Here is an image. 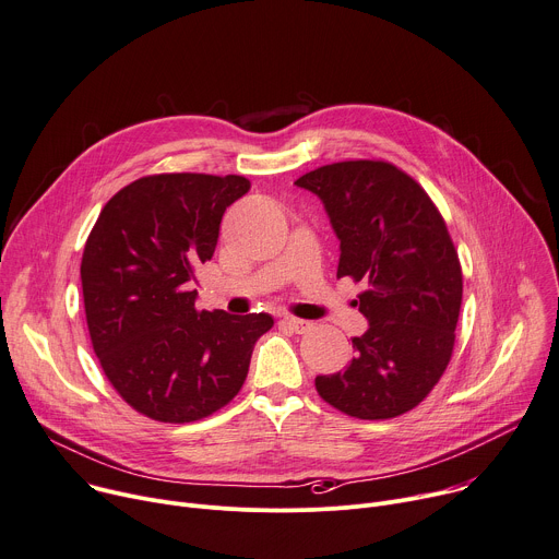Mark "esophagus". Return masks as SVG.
Listing matches in <instances>:
<instances>
[{
	"label": "esophagus",
	"instance_id": "obj_1",
	"mask_svg": "<svg viewBox=\"0 0 559 559\" xmlns=\"http://www.w3.org/2000/svg\"><path fill=\"white\" fill-rule=\"evenodd\" d=\"M281 323H283L287 330L296 332V334H306V332L312 328V323H310V321H306V319H296V317H283V319H281Z\"/></svg>",
	"mask_w": 559,
	"mask_h": 559
}]
</instances>
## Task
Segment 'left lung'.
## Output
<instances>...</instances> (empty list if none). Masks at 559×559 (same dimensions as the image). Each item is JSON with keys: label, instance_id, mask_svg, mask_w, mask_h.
<instances>
[{"label": "left lung", "instance_id": "8db88e82", "mask_svg": "<svg viewBox=\"0 0 559 559\" xmlns=\"http://www.w3.org/2000/svg\"><path fill=\"white\" fill-rule=\"evenodd\" d=\"M317 193L341 240L336 278L366 283L343 372L317 377L332 408L354 419H392L430 394L445 372L462 308V263L426 189L385 160H343L296 180Z\"/></svg>", "mask_w": 559, "mask_h": 559}]
</instances>
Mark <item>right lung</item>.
<instances>
[{"instance_id": "add662e5", "label": "right lung", "mask_w": 559, "mask_h": 559, "mask_svg": "<svg viewBox=\"0 0 559 559\" xmlns=\"http://www.w3.org/2000/svg\"><path fill=\"white\" fill-rule=\"evenodd\" d=\"M245 176L154 174L122 187L99 212L82 253L93 352L109 383L148 419H205L240 392L274 319L195 310L189 283L214 257L225 210Z\"/></svg>"}]
</instances>
